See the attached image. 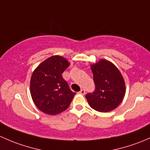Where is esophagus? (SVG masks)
Segmentation results:
<instances>
[{
    "label": "esophagus",
    "mask_w": 150,
    "mask_h": 150,
    "mask_svg": "<svg viewBox=\"0 0 150 150\" xmlns=\"http://www.w3.org/2000/svg\"><path fill=\"white\" fill-rule=\"evenodd\" d=\"M79 94H80V95H85V90L84 89H81V91H80L79 92Z\"/></svg>",
    "instance_id": "34e87169"
}]
</instances>
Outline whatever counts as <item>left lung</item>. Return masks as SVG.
<instances>
[{"mask_svg":"<svg viewBox=\"0 0 150 150\" xmlns=\"http://www.w3.org/2000/svg\"><path fill=\"white\" fill-rule=\"evenodd\" d=\"M95 91L86 95L92 109L101 112L116 108L126 94V84L119 69L108 60H98L90 65Z\"/></svg>","mask_w":150,"mask_h":150,"instance_id":"1","label":"left lung"}]
</instances>
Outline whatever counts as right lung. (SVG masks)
<instances>
[{"instance_id":"obj_1","label":"right lung","mask_w":150,"mask_h":150,"mask_svg":"<svg viewBox=\"0 0 150 150\" xmlns=\"http://www.w3.org/2000/svg\"><path fill=\"white\" fill-rule=\"evenodd\" d=\"M70 66L66 58L52 55L38 65L30 79L32 100L40 110L58 115L69 108L76 93L63 79V72Z\"/></svg>"}]
</instances>
